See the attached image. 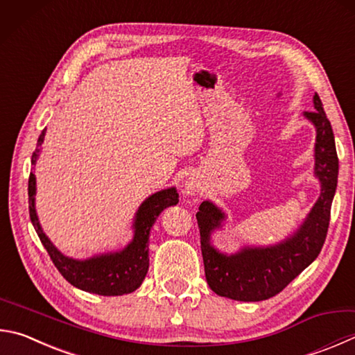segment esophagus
Listing matches in <instances>:
<instances>
[{
    "label": "esophagus",
    "mask_w": 355,
    "mask_h": 355,
    "mask_svg": "<svg viewBox=\"0 0 355 355\" xmlns=\"http://www.w3.org/2000/svg\"><path fill=\"white\" fill-rule=\"evenodd\" d=\"M200 191V180L196 177H189L184 183V194L196 196Z\"/></svg>",
    "instance_id": "1"
}]
</instances>
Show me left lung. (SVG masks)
<instances>
[{"label":"left lung","instance_id":"obj_1","mask_svg":"<svg viewBox=\"0 0 355 355\" xmlns=\"http://www.w3.org/2000/svg\"><path fill=\"white\" fill-rule=\"evenodd\" d=\"M313 112L302 116L317 132L313 175L320 182V197L304 220L284 241L273 245H242L236 253H225L212 245V233L222 230L227 214L205 200L196 214L205 276L214 293L236 301H263L284 290L302 270L317 259L329 228L331 206L337 189L338 157L334 132L320 96H313Z\"/></svg>","mask_w":355,"mask_h":355}]
</instances>
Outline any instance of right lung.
<instances>
[{
  "label": "right lung",
  "instance_id": "obj_1",
  "mask_svg": "<svg viewBox=\"0 0 355 355\" xmlns=\"http://www.w3.org/2000/svg\"><path fill=\"white\" fill-rule=\"evenodd\" d=\"M44 135H46V128H43L42 135L38 137L37 149L32 153L31 159L32 166H35L38 157H40ZM28 194L31 222L34 225L43 247L46 248L57 270L71 286L80 288L83 292L104 296L132 293L143 284L147 270H149L150 230L161 212L169 208V206L178 203V192L175 186L155 192L139 205L132 223L133 237L125 247L94 254L92 257H87V259H76V257L63 254L51 242L49 237L44 234L35 209L37 178L34 171L31 172L29 177Z\"/></svg>",
  "mask_w": 355,
  "mask_h": 355
}]
</instances>
